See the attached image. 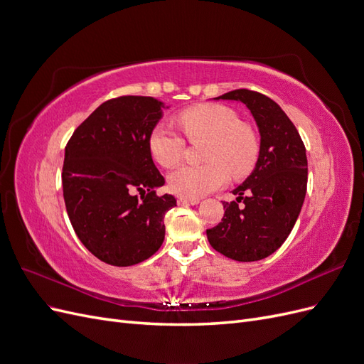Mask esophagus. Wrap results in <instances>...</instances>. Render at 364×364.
<instances>
[{"label":"esophagus","instance_id":"1","mask_svg":"<svg viewBox=\"0 0 364 364\" xmlns=\"http://www.w3.org/2000/svg\"><path fill=\"white\" fill-rule=\"evenodd\" d=\"M179 202L186 203V205H197L200 202V199H188V197H179Z\"/></svg>","mask_w":364,"mask_h":364}]
</instances>
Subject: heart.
Segmentation results:
<instances>
[{
	"instance_id": "heart-1",
	"label": "heart",
	"mask_w": 364,
	"mask_h": 364,
	"mask_svg": "<svg viewBox=\"0 0 364 364\" xmlns=\"http://www.w3.org/2000/svg\"><path fill=\"white\" fill-rule=\"evenodd\" d=\"M178 123L190 141L206 139L200 165L183 164L168 176L170 190L181 197H199L220 188L228 174L243 176L252 170L258 156V141L253 130L240 121L232 109L223 105H196L179 112ZM149 150L159 165L174 167L182 159L183 138L167 124L159 123L149 135Z\"/></svg>"
}]
</instances>
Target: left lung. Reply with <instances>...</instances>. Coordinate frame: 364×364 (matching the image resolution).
Instances as JSON below:
<instances>
[{"label":"left lung","mask_w":364,"mask_h":364,"mask_svg":"<svg viewBox=\"0 0 364 364\" xmlns=\"http://www.w3.org/2000/svg\"><path fill=\"white\" fill-rule=\"evenodd\" d=\"M217 98L247 106L261 146L255 170L232 191L237 200L223 202L222 222L206 229L208 241L230 259L258 261L282 246L301 213L308 179L305 146L291 119L269 97L235 90Z\"/></svg>","instance_id":"1"}]
</instances>
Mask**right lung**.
Wrapping results in <instances>:
<instances>
[{
  "mask_svg": "<svg viewBox=\"0 0 364 364\" xmlns=\"http://www.w3.org/2000/svg\"><path fill=\"white\" fill-rule=\"evenodd\" d=\"M164 105L153 97L105 102L65 147L63 199L70 222L94 257L117 267L150 258L164 241V218L176 206L149 150Z\"/></svg>",
  "mask_w": 364,
  "mask_h": 364,
  "instance_id": "right-lung-1",
  "label": "right lung"
}]
</instances>
